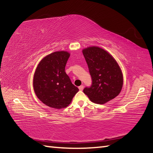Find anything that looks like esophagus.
Returning a JSON list of instances; mask_svg holds the SVG:
<instances>
[{
    "instance_id": "1",
    "label": "esophagus",
    "mask_w": 153,
    "mask_h": 153,
    "mask_svg": "<svg viewBox=\"0 0 153 153\" xmlns=\"http://www.w3.org/2000/svg\"><path fill=\"white\" fill-rule=\"evenodd\" d=\"M84 85H80V86H79L78 87V89H79L80 91H82L83 89H84Z\"/></svg>"
}]
</instances>
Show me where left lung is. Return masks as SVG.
<instances>
[{
  "label": "left lung",
  "mask_w": 153,
  "mask_h": 153,
  "mask_svg": "<svg viewBox=\"0 0 153 153\" xmlns=\"http://www.w3.org/2000/svg\"><path fill=\"white\" fill-rule=\"evenodd\" d=\"M82 52L92 79L91 85L84 88V93L98 104H104L115 98L123 84V74L115 60L97 47L85 48Z\"/></svg>",
  "instance_id": "8db88e82"
}]
</instances>
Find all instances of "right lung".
Wrapping results in <instances>:
<instances>
[{
  "label": "right lung",
  "instance_id": "1",
  "mask_svg": "<svg viewBox=\"0 0 153 153\" xmlns=\"http://www.w3.org/2000/svg\"><path fill=\"white\" fill-rule=\"evenodd\" d=\"M69 55L64 51L52 53L41 60L36 68L33 80L35 93L50 107H66L79 91L65 72Z\"/></svg>",
  "mask_w": 153,
  "mask_h": 153
}]
</instances>
